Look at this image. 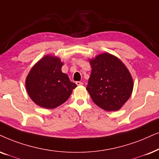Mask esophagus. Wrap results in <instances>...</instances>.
<instances>
[{
	"instance_id": "34e87169",
	"label": "esophagus",
	"mask_w": 159,
	"mask_h": 159,
	"mask_svg": "<svg viewBox=\"0 0 159 159\" xmlns=\"http://www.w3.org/2000/svg\"><path fill=\"white\" fill-rule=\"evenodd\" d=\"M76 84H77V85H82L83 83H82V82H76Z\"/></svg>"
}]
</instances>
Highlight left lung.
<instances>
[{"label": "left lung", "mask_w": 159, "mask_h": 159, "mask_svg": "<svg viewBox=\"0 0 159 159\" xmlns=\"http://www.w3.org/2000/svg\"><path fill=\"white\" fill-rule=\"evenodd\" d=\"M92 71L86 90L93 102L103 110L117 111L133 90L131 74L120 59L109 53L90 60Z\"/></svg>", "instance_id": "obj_1"}]
</instances>
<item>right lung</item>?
I'll use <instances>...</instances> for the list:
<instances>
[{
	"label": "right lung",
	"mask_w": 159,
	"mask_h": 159,
	"mask_svg": "<svg viewBox=\"0 0 159 159\" xmlns=\"http://www.w3.org/2000/svg\"><path fill=\"white\" fill-rule=\"evenodd\" d=\"M63 64L58 57L46 55L30 70L25 87L35 104L45 109H54L69 98L77 84L62 72Z\"/></svg>",
	"instance_id": "1"
}]
</instances>
